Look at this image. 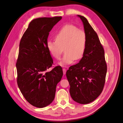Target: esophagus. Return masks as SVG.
<instances>
[{
  "mask_svg": "<svg viewBox=\"0 0 123 123\" xmlns=\"http://www.w3.org/2000/svg\"><path fill=\"white\" fill-rule=\"evenodd\" d=\"M62 71H63V74H66V69H65V68H63V69H62Z\"/></svg>",
  "mask_w": 123,
  "mask_h": 123,
  "instance_id": "34e87169",
  "label": "esophagus"
}]
</instances>
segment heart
Masks as SVG:
<instances>
[{"label":"heart","instance_id":"heart-1","mask_svg":"<svg viewBox=\"0 0 123 123\" xmlns=\"http://www.w3.org/2000/svg\"><path fill=\"white\" fill-rule=\"evenodd\" d=\"M55 40H49L47 48L53 57L61 58L65 51L59 65L71 64L75 60L82 58L85 53L87 38L85 32L76 26L67 25L64 26L55 36Z\"/></svg>","mask_w":123,"mask_h":123}]
</instances>
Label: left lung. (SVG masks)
<instances>
[{
  "label": "left lung",
  "instance_id": "obj_1",
  "mask_svg": "<svg viewBox=\"0 0 123 123\" xmlns=\"http://www.w3.org/2000/svg\"><path fill=\"white\" fill-rule=\"evenodd\" d=\"M82 21L87 42L84 56L78 64L66 72L72 99L81 104L90 103L101 93L107 73L105 52L97 33L85 17L77 15Z\"/></svg>",
  "mask_w": 123,
  "mask_h": 123
}]
</instances>
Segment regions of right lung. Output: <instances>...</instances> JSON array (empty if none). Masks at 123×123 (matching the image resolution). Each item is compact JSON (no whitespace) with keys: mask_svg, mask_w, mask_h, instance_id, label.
<instances>
[{"mask_svg":"<svg viewBox=\"0 0 123 123\" xmlns=\"http://www.w3.org/2000/svg\"><path fill=\"white\" fill-rule=\"evenodd\" d=\"M62 18L33 19L20 42L16 64L17 85L25 99L37 108L45 107L53 102L56 87L63 75L61 66L47 71L53 64L47 48V39L54 25Z\"/></svg>","mask_w":123,"mask_h":123,"instance_id":"right-lung-1","label":"right lung"}]
</instances>
